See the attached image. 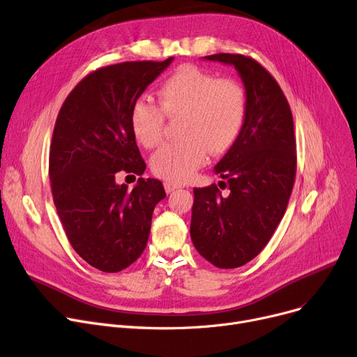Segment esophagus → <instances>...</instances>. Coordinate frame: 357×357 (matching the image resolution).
<instances>
[{"label": "esophagus", "mask_w": 357, "mask_h": 357, "mask_svg": "<svg viewBox=\"0 0 357 357\" xmlns=\"http://www.w3.org/2000/svg\"><path fill=\"white\" fill-rule=\"evenodd\" d=\"M180 187L181 185L177 184V183H172V181H165L164 183V188H165L167 193H173L174 190H177V188H180Z\"/></svg>", "instance_id": "obj_1"}]
</instances>
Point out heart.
I'll return each instance as SVG.
<instances>
[{"label": "heart", "instance_id": "1", "mask_svg": "<svg viewBox=\"0 0 357 357\" xmlns=\"http://www.w3.org/2000/svg\"><path fill=\"white\" fill-rule=\"evenodd\" d=\"M158 106L138 99L130 112L135 139L154 149L162 139L164 114L181 115V139L165 144L151 157V170L160 178L183 183L207 160L232 149L246 121L245 89L235 80L219 79L193 65H184L167 77L157 91Z\"/></svg>", "mask_w": 357, "mask_h": 357}]
</instances>
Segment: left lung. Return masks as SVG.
<instances>
[{
	"instance_id": "obj_1",
	"label": "left lung",
	"mask_w": 357,
	"mask_h": 357,
	"mask_svg": "<svg viewBox=\"0 0 357 357\" xmlns=\"http://www.w3.org/2000/svg\"><path fill=\"white\" fill-rule=\"evenodd\" d=\"M204 59L234 66L248 102L238 141L215 167L227 196L216 184L193 190V245L215 266L230 269L261 252L285 213L297 169L294 122L277 80L257 60L229 53Z\"/></svg>"
}]
</instances>
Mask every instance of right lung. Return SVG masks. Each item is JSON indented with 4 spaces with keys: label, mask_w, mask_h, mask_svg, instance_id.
I'll return each instance as SVG.
<instances>
[{
    "label": "right lung",
    "mask_w": 357,
    "mask_h": 357,
    "mask_svg": "<svg viewBox=\"0 0 357 357\" xmlns=\"http://www.w3.org/2000/svg\"><path fill=\"white\" fill-rule=\"evenodd\" d=\"M173 59L100 68L77 83L57 115L49 157L53 200L77 255L102 272L139 258L154 207L165 197L160 180L141 177L128 190L115 176L145 172L130 112Z\"/></svg>",
    "instance_id": "add662e5"
}]
</instances>
